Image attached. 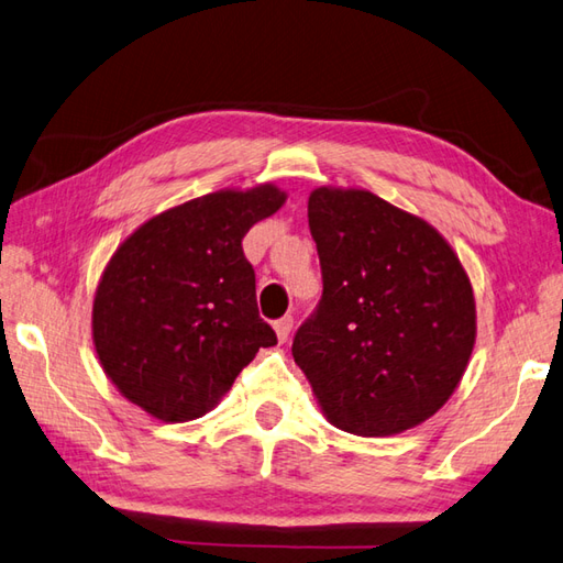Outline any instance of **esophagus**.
I'll use <instances>...</instances> for the list:
<instances>
[{"label": "esophagus", "mask_w": 563, "mask_h": 563, "mask_svg": "<svg viewBox=\"0 0 563 563\" xmlns=\"http://www.w3.org/2000/svg\"><path fill=\"white\" fill-rule=\"evenodd\" d=\"M274 330H277L279 342H286V340H289L291 330H294V318H291V316H284V318H279L277 322H274Z\"/></svg>", "instance_id": "34e87169"}]
</instances>
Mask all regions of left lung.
I'll use <instances>...</instances> for the list:
<instances>
[{
  "label": "left lung",
  "mask_w": 563,
  "mask_h": 563,
  "mask_svg": "<svg viewBox=\"0 0 563 563\" xmlns=\"http://www.w3.org/2000/svg\"><path fill=\"white\" fill-rule=\"evenodd\" d=\"M322 296L294 361L336 429L393 435L453 395L474 346V296L453 247L419 217L366 190L308 197Z\"/></svg>",
  "instance_id": "left-lung-1"
}]
</instances>
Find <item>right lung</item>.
<instances>
[{
  "label": "right lung",
  "mask_w": 563,
  "mask_h": 563,
  "mask_svg": "<svg viewBox=\"0 0 563 563\" xmlns=\"http://www.w3.org/2000/svg\"><path fill=\"white\" fill-rule=\"evenodd\" d=\"M286 195L221 190L148 219L110 257L93 301V344L118 390L161 421L219 405L277 334L260 318L245 233Z\"/></svg>",
  "instance_id": "obj_1"
}]
</instances>
